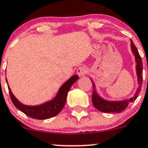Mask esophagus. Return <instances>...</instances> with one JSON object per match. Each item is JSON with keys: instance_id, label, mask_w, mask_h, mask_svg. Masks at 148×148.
<instances>
[{"instance_id": "esophagus-1", "label": "esophagus", "mask_w": 148, "mask_h": 148, "mask_svg": "<svg viewBox=\"0 0 148 148\" xmlns=\"http://www.w3.org/2000/svg\"><path fill=\"white\" fill-rule=\"evenodd\" d=\"M77 75L79 77H84L86 74H87V69L84 66H80L77 69Z\"/></svg>"}]
</instances>
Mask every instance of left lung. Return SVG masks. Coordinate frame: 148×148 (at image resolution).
Listing matches in <instances>:
<instances>
[{
	"label": "left lung",
	"instance_id": "obj_1",
	"mask_svg": "<svg viewBox=\"0 0 148 148\" xmlns=\"http://www.w3.org/2000/svg\"><path fill=\"white\" fill-rule=\"evenodd\" d=\"M131 41V51L132 52L133 55L134 56V59L136 63V74H137V84L138 87L137 88L134 96L130 98L125 99L122 100H106L103 97H102L96 90V87L95 82L92 81L91 78L92 83L93 86V92L92 97V104L98 110L103 113H121L124 110H125L127 108L128 105L133 100H135L137 97H138L139 93L140 92L142 87V83H143V62H142L141 57L139 54L137 48L134 45L133 41Z\"/></svg>",
	"mask_w": 148,
	"mask_h": 148
}]
</instances>
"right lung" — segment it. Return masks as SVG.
I'll return each instance as SVG.
<instances>
[{
	"mask_svg": "<svg viewBox=\"0 0 148 148\" xmlns=\"http://www.w3.org/2000/svg\"><path fill=\"white\" fill-rule=\"evenodd\" d=\"M79 77L77 75H74L70 77L60 87L56 95L52 100L45 102L42 104L36 105V106H29V105H24L21 103L11 92V88L8 86L7 79L6 82L8 84L11 101L16 106V108H17L21 112L31 118L43 120L56 116L57 114L61 112V110L65 106L68 92L69 91L72 84L76 81H77Z\"/></svg>",
	"mask_w": 148,
	"mask_h": 148,
	"instance_id": "obj_1",
	"label": "right lung"
}]
</instances>
